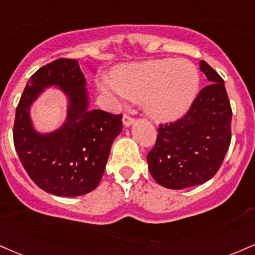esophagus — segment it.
<instances>
[{
	"instance_id": "1",
	"label": "esophagus",
	"mask_w": 255,
	"mask_h": 255,
	"mask_svg": "<svg viewBox=\"0 0 255 255\" xmlns=\"http://www.w3.org/2000/svg\"><path fill=\"white\" fill-rule=\"evenodd\" d=\"M122 122H124V125L126 126V127H129V126L134 122V119L130 118L129 115L125 114L124 118H122Z\"/></svg>"
}]
</instances>
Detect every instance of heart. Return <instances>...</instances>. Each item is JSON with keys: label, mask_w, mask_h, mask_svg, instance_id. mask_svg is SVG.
<instances>
[{"label": "heart", "mask_w": 255, "mask_h": 255, "mask_svg": "<svg viewBox=\"0 0 255 255\" xmlns=\"http://www.w3.org/2000/svg\"><path fill=\"white\" fill-rule=\"evenodd\" d=\"M100 90L118 101L127 97L140 102L143 110L158 121H170L188 112L199 88V72L184 58H162L120 65L112 81L102 78Z\"/></svg>", "instance_id": "heart-1"}]
</instances>
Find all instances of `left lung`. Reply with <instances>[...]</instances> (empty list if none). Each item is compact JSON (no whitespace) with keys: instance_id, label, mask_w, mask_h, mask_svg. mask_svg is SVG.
Listing matches in <instances>:
<instances>
[{"instance_id":"left-lung-1","label":"left lung","mask_w":255,"mask_h":255,"mask_svg":"<svg viewBox=\"0 0 255 255\" xmlns=\"http://www.w3.org/2000/svg\"><path fill=\"white\" fill-rule=\"evenodd\" d=\"M199 69L210 84L199 91L182 119L159 126L155 145L147 154L152 177L167 189L182 190L211 179L231 145L232 107L225 82L204 60Z\"/></svg>"}]
</instances>
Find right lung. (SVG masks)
<instances>
[{"label": "right lung", "mask_w": 255, "mask_h": 255, "mask_svg": "<svg viewBox=\"0 0 255 255\" xmlns=\"http://www.w3.org/2000/svg\"><path fill=\"white\" fill-rule=\"evenodd\" d=\"M84 76L75 59L60 58L40 67L29 78L17 104L14 146L21 164L40 189L56 196L76 197L97 188L110 148L122 130V115L89 109ZM48 86L67 95V121L47 134L36 132L30 106Z\"/></svg>", "instance_id": "right-lung-1"}]
</instances>
